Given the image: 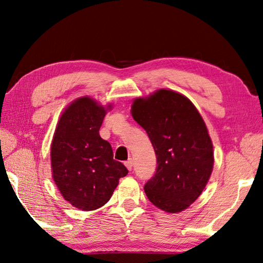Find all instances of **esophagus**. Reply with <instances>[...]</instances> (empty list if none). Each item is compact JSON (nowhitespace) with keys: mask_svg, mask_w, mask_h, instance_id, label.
Masks as SVG:
<instances>
[{"mask_svg":"<svg viewBox=\"0 0 263 263\" xmlns=\"http://www.w3.org/2000/svg\"><path fill=\"white\" fill-rule=\"evenodd\" d=\"M125 165H126V167L128 168V170L132 171V168H133V166H134V162H133V160H128V161H126V162H125Z\"/></svg>","mask_w":263,"mask_h":263,"instance_id":"obj_1","label":"esophagus"}]
</instances>
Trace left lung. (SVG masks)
<instances>
[{"label":"left lung","mask_w":263,"mask_h":263,"mask_svg":"<svg viewBox=\"0 0 263 263\" xmlns=\"http://www.w3.org/2000/svg\"><path fill=\"white\" fill-rule=\"evenodd\" d=\"M132 115L156 154V172L145 183V194L162 211L182 212L200 196L213 171V143L205 122L188 98L164 89L135 99Z\"/></svg>","instance_id":"left-lung-1"}]
</instances>
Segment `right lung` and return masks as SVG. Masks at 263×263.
<instances>
[{"instance_id": "obj_1", "label": "right lung", "mask_w": 263, "mask_h": 263, "mask_svg": "<svg viewBox=\"0 0 263 263\" xmlns=\"http://www.w3.org/2000/svg\"><path fill=\"white\" fill-rule=\"evenodd\" d=\"M108 109L89 97L78 99L62 115L52 138V179L64 199L81 211L107 203L128 173L99 134Z\"/></svg>"}]
</instances>
